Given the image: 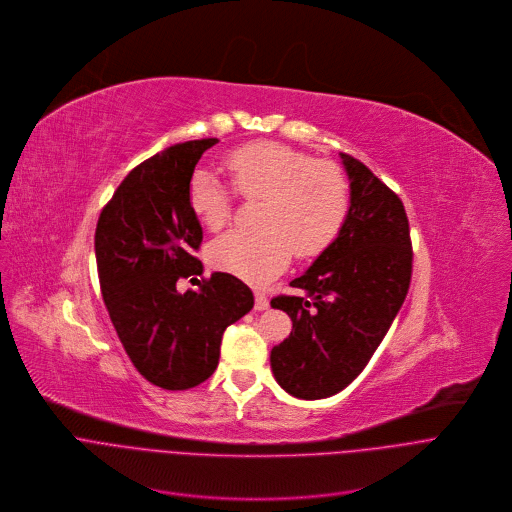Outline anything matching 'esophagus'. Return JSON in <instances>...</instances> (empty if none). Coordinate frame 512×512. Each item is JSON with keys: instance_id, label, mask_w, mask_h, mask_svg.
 <instances>
[{"instance_id": "obj_1", "label": "esophagus", "mask_w": 512, "mask_h": 512, "mask_svg": "<svg viewBox=\"0 0 512 512\" xmlns=\"http://www.w3.org/2000/svg\"><path fill=\"white\" fill-rule=\"evenodd\" d=\"M254 298H256V304H254L256 311H266L268 306H270V300H268V296L264 292H256Z\"/></svg>"}]
</instances>
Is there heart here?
<instances>
[{
	"mask_svg": "<svg viewBox=\"0 0 512 512\" xmlns=\"http://www.w3.org/2000/svg\"><path fill=\"white\" fill-rule=\"evenodd\" d=\"M234 189L264 197L256 232H228L208 250L214 268L262 286L290 262L325 252L345 226L351 195L343 169L276 141H252L224 159ZM189 208L212 232L232 218V191L210 171L189 179Z\"/></svg>",
	"mask_w": 512,
	"mask_h": 512,
	"instance_id": "heart-1",
	"label": "heart"
}]
</instances>
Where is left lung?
Here are the masks:
<instances>
[{"label": "left lung", "instance_id": "8db88e82", "mask_svg": "<svg viewBox=\"0 0 512 512\" xmlns=\"http://www.w3.org/2000/svg\"><path fill=\"white\" fill-rule=\"evenodd\" d=\"M351 206L337 240L290 286L304 296H276L272 309L292 321L270 351L278 385L300 399L345 389L389 331L412 280L410 224L401 199L371 169L339 153Z\"/></svg>", "mask_w": 512, "mask_h": 512}]
</instances>
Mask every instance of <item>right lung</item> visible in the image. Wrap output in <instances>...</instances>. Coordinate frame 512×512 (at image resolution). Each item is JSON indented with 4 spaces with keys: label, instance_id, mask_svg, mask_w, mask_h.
<instances>
[{
    "label": "right lung",
    "instance_id": "obj_1",
    "mask_svg": "<svg viewBox=\"0 0 512 512\" xmlns=\"http://www.w3.org/2000/svg\"><path fill=\"white\" fill-rule=\"evenodd\" d=\"M216 143H177L137 165L100 212L94 234L115 331L137 371L169 391L206 381L218 367L226 327L254 306L252 290L226 272L197 290H177V280L203 272L193 256L203 232L187 189L197 161Z\"/></svg>",
    "mask_w": 512,
    "mask_h": 512
}]
</instances>
